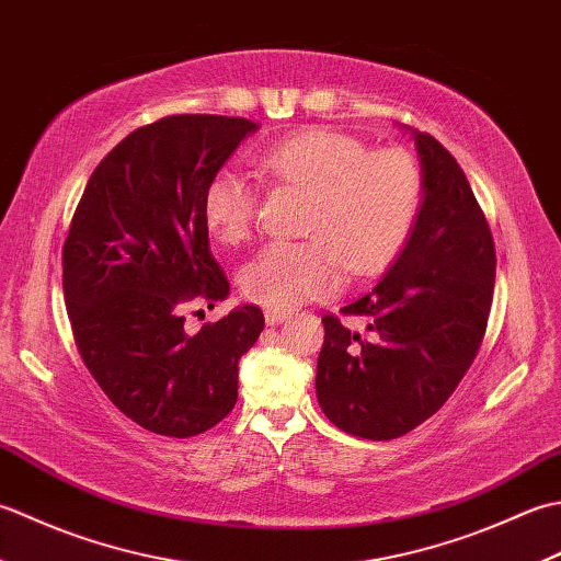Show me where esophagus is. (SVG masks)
<instances>
[{
  "label": "esophagus",
  "mask_w": 561,
  "mask_h": 561,
  "mask_svg": "<svg viewBox=\"0 0 561 561\" xmlns=\"http://www.w3.org/2000/svg\"><path fill=\"white\" fill-rule=\"evenodd\" d=\"M289 318H291L289 313H282V311H270V308L265 311V323L267 325H282V323H287Z\"/></svg>",
  "instance_id": "esophagus-1"
}]
</instances>
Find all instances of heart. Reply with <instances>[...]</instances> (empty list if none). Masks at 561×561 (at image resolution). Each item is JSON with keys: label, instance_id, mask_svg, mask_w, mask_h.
Here are the masks:
<instances>
[{"label": "heart", "instance_id": "1", "mask_svg": "<svg viewBox=\"0 0 561 561\" xmlns=\"http://www.w3.org/2000/svg\"><path fill=\"white\" fill-rule=\"evenodd\" d=\"M260 171L272 183L308 193L304 243H272L241 272V289L270 311L289 313L342 287L344 265L371 274L398 255L420 207V171L400 149L368 151L359 139L311 127L270 147ZM255 190L241 173L219 171L202 195L214 241L253 233Z\"/></svg>", "mask_w": 561, "mask_h": 561}]
</instances>
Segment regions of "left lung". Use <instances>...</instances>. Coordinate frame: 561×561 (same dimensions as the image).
I'll return each mask as SVG.
<instances>
[{"label": "left lung", "instance_id": "left-lung-1", "mask_svg": "<svg viewBox=\"0 0 561 561\" xmlns=\"http://www.w3.org/2000/svg\"><path fill=\"white\" fill-rule=\"evenodd\" d=\"M410 135L422 205L400 255L371 291L342 308L366 332L325 316L318 356L320 410L342 432L388 440L438 412L468 374L494 294V241L458 161L434 137Z\"/></svg>", "mask_w": 561, "mask_h": 561}]
</instances>
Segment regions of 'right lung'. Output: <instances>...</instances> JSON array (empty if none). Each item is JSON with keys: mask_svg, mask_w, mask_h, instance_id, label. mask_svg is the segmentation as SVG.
<instances>
[{"mask_svg": "<svg viewBox=\"0 0 561 561\" xmlns=\"http://www.w3.org/2000/svg\"><path fill=\"white\" fill-rule=\"evenodd\" d=\"M260 125L171 115L135 129L91 173L62 250V287L83 364L147 432L187 438L233 410L238 362L265 328L236 306L190 335L183 308L229 296L202 195Z\"/></svg>", "mask_w": 561, "mask_h": 561, "instance_id": "add662e5", "label": "right lung"}]
</instances>
